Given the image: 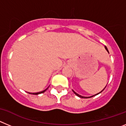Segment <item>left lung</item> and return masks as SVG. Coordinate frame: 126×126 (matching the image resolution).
<instances>
[{"label": "left lung", "mask_w": 126, "mask_h": 126, "mask_svg": "<svg viewBox=\"0 0 126 126\" xmlns=\"http://www.w3.org/2000/svg\"><path fill=\"white\" fill-rule=\"evenodd\" d=\"M105 49H106L107 50V52H109V50H108V49H107V47H105ZM106 86H105V88H106ZM105 88H104V89H105ZM104 89H103V90H102V92H103V90H104ZM73 92H74V94H76V95H77V96H79V97H80V98H91V97H92V96H95V95H96V94H98L99 93H101V92H100V93H98V94H94V95H93V96H88V97H86V96H81V95H79V94H78V93H76V92H74V91H73Z\"/></svg>", "instance_id": "left-lung-1"}]
</instances>
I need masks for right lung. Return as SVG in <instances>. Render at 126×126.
<instances>
[{
    "mask_svg": "<svg viewBox=\"0 0 126 126\" xmlns=\"http://www.w3.org/2000/svg\"><path fill=\"white\" fill-rule=\"evenodd\" d=\"M48 88H47L46 89V90H43V91H42V92H37V93H30V94H41V93H44V92H45V91H46V90H47Z\"/></svg>",
    "mask_w": 126,
    "mask_h": 126,
    "instance_id": "add662e5",
    "label": "right lung"
}]
</instances>
